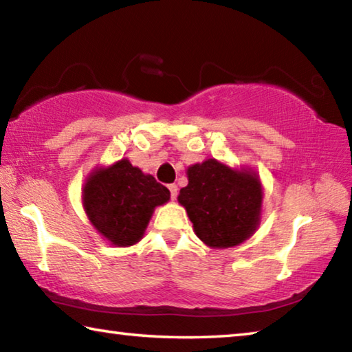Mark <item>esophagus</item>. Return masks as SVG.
Here are the masks:
<instances>
[{"instance_id": "obj_1", "label": "esophagus", "mask_w": 352, "mask_h": 352, "mask_svg": "<svg viewBox=\"0 0 352 352\" xmlns=\"http://www.w3.org/2000/svg\"><path fill=\"white\" fill-rule=\"evenodd\" d=\"M169 190H170V199L175 200L177 195H178V188L177 184H169Z\"/></svg>"}]
</instances>
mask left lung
<instances>
[{"label": "left lung", "mask_w": 352, "mask_h": 352, "mask_svg": "<svg viewBox=\"0 0 352 352\" xmlns=\"http://www.w3.org/2000/svg\"><path fill=\"white\" fill-rule=\"evenodd\" d=\"M188 186L178 204L188 212L194 233L211 248L241 245L261 223L264 190L250 168H230L216 158L189 166Z\"/></svg>", "instance_id": "obj_1"}]
</instances>
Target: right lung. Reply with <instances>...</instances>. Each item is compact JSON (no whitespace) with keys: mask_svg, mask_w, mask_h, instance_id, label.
Instances as JSON below:
<instances>
[{"mask_svg":"<svg viewBox=\"0 0 352 352\" xmlns=\"http://www.w3.org/2000/svg\"><path fill=\"white\" fill-rule=\"evenodd\" d=\"M169 189L127 158L93 169L82 188V205L94 230L115 247L144 236L155 208L168 204Z\"/></svg>","mask_w":352,"mask_h":352,"instance_id":"add662e5","label":"right lung"}]
</instances>
